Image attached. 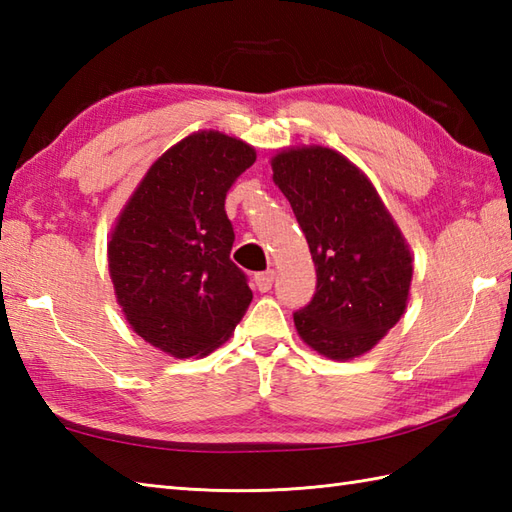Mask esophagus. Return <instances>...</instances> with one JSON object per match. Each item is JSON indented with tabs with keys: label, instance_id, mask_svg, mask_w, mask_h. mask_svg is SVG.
<instances>
[{
	"label": "esophagus",
	"instance_id": "obj_1",
	"mask_svg": "<svg viewBox=\"0 0 512 512\" xmlns=\"http://www.w3.org/2000/svg\"><path fill=\"white\" fill-rule=\"evenodd\" d=\"M273 281H275V270H264V273L255 275V286L262 292H268L273 288Z\"/></svg>",
	"mask_w": 512,
	"mask_h": 512
}]
</instances>
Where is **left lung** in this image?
Listing matches in <instances>:
<instances>
[{
	"instance_id": "8db88e82",
	"label": "left lung",
	"mask_w": 512,
	"mask_h": 512,
	"mask_svg": "<svg viewBox=\"0 0 512 512\" xmlns=\"http://www.w3.org/2000/svg\"><path fill=\"white\" fill-rule=\"evenodd\" d=\"M270 167L317 268V292L295 312V328L314 352L352 361L405 314L413 275L407 239L374 184L339 151L288 147Z\"/></svg>"
}]
</instances>
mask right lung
<instances>
[{
    "mask_svg": "<svg viewBox=\"0 0 512 512\" xmlns=\"http://www.w3.org/2000/svg\"><path fill=\"white\" fill-rule=\"evenodd\" d=\"M255 158L235 136L193 132L149 167L118 215L107 242L116 301L160 352L211 354L253 301L231 262L235 233L224 200Z\"/></svg>",
    "mask_w": 512,
    "mask_h": 512,
    "instance_id": "add662e5",
    "label": "right lung"
}]
</instances>
